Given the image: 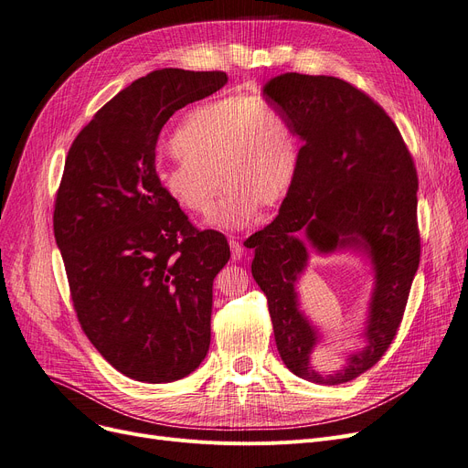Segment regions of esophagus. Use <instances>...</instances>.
Listing matches in <instances>:
<instances>
[{
    "instance_id": "1",
    "label": "esophagus",
    "mask_w": 468,
    "mask_h": 468,
    "mask_svg": "<svg viewBox=\"0 0 468 468\" xmlns=\"http://www.w3.org/2000/svg\"><path fill=\"white\" fill-rule=\"evenodd\" d=\"M229 244H230V250H232V259L234 261L241 259V255H244V246H241V241L236 239V238H230Z\"/></svg>"
}]
</instances>
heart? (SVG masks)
Instances as JSON below:
<instances>
[{
    "label": "heart",
    "instance_id": "heart-1",
    "mask_svg": "<svg viewBox=\"0 0 468 468\" xmlns=\"http://www.w3.org/2000/svg\"><path fill=\"white\" fill-rule=\"evenodd\" d=\"M176 159L157 165L165 196L190 215H207L218 227H244L259 205L282 203L295 182L302 145L288 117L259 96H230L203 103L171 136Z\"/></svg>",
    "mask_w": 468,
    "mask_h": 468
}]
</instances>
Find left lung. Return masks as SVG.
Returning a JSON list of instances; mask_svg holds the SVG:
<instances>
[{
	"mask_svg": "<svg viewBox=\"0 0 468 468\" xmlns=\"http://www.w3.org/2000/svg\"><path fill=\"white\" fill-rule=\"evenodd\" d=\"M263 93L303 140L302 163L278 217L246 239L251 274L265 292L284 365L316 384H346L375 367L403 321L420 261L419 176L396 122L368 93L335 77L286 72ZM303 229L308 241L296 238ZM327 252L365 249L378 272L367 325L369 346L344 371L323 378L310 367L318 335L298 311L294 280L304 244Z\"/></svg>",
	"mask_w": 468,
	"mask_h": 468,
	"instance_id": "1",
	"label": "left lung"
}]
</instances>
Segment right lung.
<instances>
[{
  "mask_svg": "<svg viewBox=\"0 0 468 468\" xmlns=\"http://www.w3.org/2000/svg\"><path fill=\"white\" fill-rule=\"evenodd\" d=\"M227 82L222 70L149 72L107 101L69 149L55 241L84 334L128 378L175 382L207 355L213 280L230 246L165 196L155 147L178 109Z\"/></svg>",
  "mask_w": 468,
  "mask_h": 468,
  "instance_id": "right-lung-1",
  "label": "right lung"
}]
</instances>
